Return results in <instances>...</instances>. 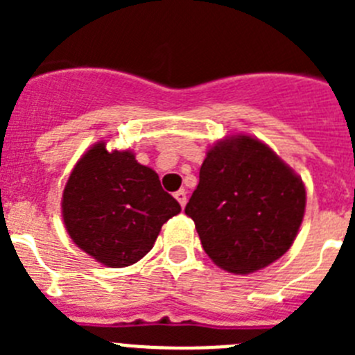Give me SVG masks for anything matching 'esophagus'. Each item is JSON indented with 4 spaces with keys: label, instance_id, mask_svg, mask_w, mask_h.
<instances>
[{
    "label": "esophagus",
    "instance_id": "obj_1",
    "mask_svg": "<svg viewBox=\"0 0 355 355\" xmlns=\"http://www.w3.org/2000/svg\"><path fill=\"white\" fill-rule=\"evenodd\" d=\"M175 199H178V202L181 205V208H184V206H187V192H184V190L175 192Z\"/></svg>",
    "mask_w": 355,
    "mask_h": 355
}]
</instances>
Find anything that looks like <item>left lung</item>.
Wrapping results in <instances>:
<instances>
[{"instance_id": "8db88e82", "label": "left lung", "mask_w": 355, "mask_h": 355, "mask_svg": "<svg viewBox=\"0 0 355 355\" xmlns=\"http://www.w3.org/2000/svg\"><path fill=\"white\" fill-rule=\"evenodd\" d=\"M306 209L300 175L249 135L216 142L200 165L184 213L211 261L231 274H252L293 243Z\"/></svg>"}]
</instances>
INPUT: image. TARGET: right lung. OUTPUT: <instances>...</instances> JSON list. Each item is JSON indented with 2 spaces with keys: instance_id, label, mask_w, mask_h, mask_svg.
<instances>
[{
  "instance_id": "add662e5",
  "label": "right lung",
  "mask_w": 355,
  "mask_h": 355,
  "mask_svg": "<svg viewBox=\"0 0 355 355\" xmlns=\"http://www.w3.org/2000/svg\"><path fill=\"white\" fill-rule=\"evenodd\" d=\"M180 202L159 184L153 168L131 150L90 147L72 168L62 196L69 236L83 252L112 268L142 259Z\"/></svg>"
}]
</instances>
